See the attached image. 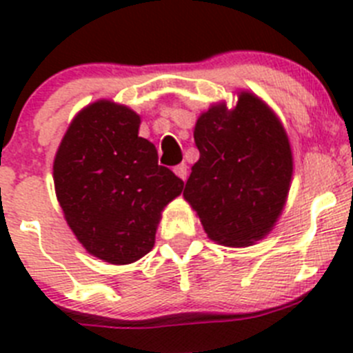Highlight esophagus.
Here are the masks:
<instances>
[{
    "label": "esophagus",
    "instance_id": "1",
    "mask_svg": "<svg viewBox=\"0 0 353 353\" xmlns=\"http://www.w3.org/2000/svg\"><path fill=\"white\" fill-rule=\"evenodd\" d=\"M174 174H176V176H179V179H182V180H185L187 179V164H179V166H174Z\"/></svg>",
    "mask_w": 353,
    "mask_h": 353
}]
</instances>
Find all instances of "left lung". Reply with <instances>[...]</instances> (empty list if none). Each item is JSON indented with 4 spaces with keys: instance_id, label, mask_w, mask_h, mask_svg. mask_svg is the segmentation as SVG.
Masks as SVG:
<instances>
[{
    "instance_id": "obj_1",
    "label": "left lung",
    "mask_w": 353,
    "mask_h": 353,
    "mask_svg": "<svg viewBox=\"0 0 353 353\" xmlns=\"http://www.w3.org/2000/svg\"><path fill=\"white\" fill-rule=\"evenodd\" d=\"M199 161L183 198L205 232L224 245H249L272 230L285 207L293 162L281 121L258 97L240 93L236 108L212 105L198 118Z\"/></svg>"
}]
</instances>
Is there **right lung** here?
I'll list each match as a JSON object with an SVG mask.
<instances>
[{
    "label": "right lung",
    "instance_id": "obj_1",
    "mask_svg": "<svg viewBox=\"0 0 353 353\" xmlns=\"http://www.w3.org/2000/svg\"><path fill=\"white\" fill-rule=\"evenodd\" d=\"M138 130L134 111L99 101L74 118L54 159L56 196L68 226L90 254L113 265L152 251L162 208L183 189Z\"/></svg>",
    "mask_w": 353,
    "mask_h": 353
}]
</instances>
